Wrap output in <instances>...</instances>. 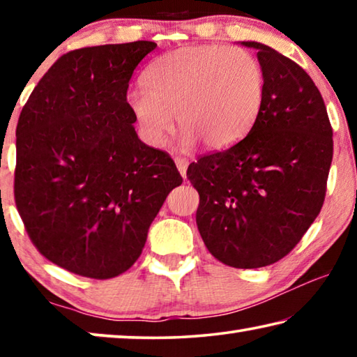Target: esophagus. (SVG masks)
<instances>
[{"label":"esophagus","instance_id":"1","mask_svg":"<svg viewBox=\"0 0 357 357\" xmlns=\"http://www.w3.org/2000/svg\"><path fill=\"white\" fill-rule=\"evenodd\" d=\"M174 164H176L181 176L185 179V172H187V165H189V162H187L184 157H174Z\"/></svg>","mask_w":357,"mask_h":357}]
</instances>
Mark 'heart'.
Segmentation results:
<instances>
[{"label": "heart", "instance_id": "obj_1", "mask_svg": "<svg viewBox=\"0 0 357 357\" xmlns=\"http://www.w3.org/2000/svg\"><path fill=\"white\" fill-rule=\"evenodd\" d=\"M144 89L128 94V107L144 142L162 146L176 113L181 148L202 140L225 149L249 134L261 113L266 77L258 59L239 47L189 45L149 64Z\"/></svg>", "mask_w": 357, "mask_h": 357}]
</instances>
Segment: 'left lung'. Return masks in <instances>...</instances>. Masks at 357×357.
<instances>
[{
  "mask_svg": "<svg viewBox=\"0 0 357 357\" xmlns=\"http://www.w3.org/2000/svg\"><path fill=\"white\" fill-rule=\"evenodd\" d=\"M261 113L243 140L187 168L197 227L211 255L239 269L279 261L321 211L334 153L328 110L310 75L259 42Z\"/></svg>",
  "mask_w": 357,
  "mask_h": 357,
  "instance_id": "left-lung-1",
  "label": "left lung"
}]
</instances>
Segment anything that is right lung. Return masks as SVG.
Returning <instances> with one entry per match:
<instances>
[{"label":"right lung","mask_w":357,"mask_h":357,"mask_svg":"<svg viewBox=\"0 0 357 357\" xmlns=\"http://www.w3.org/2000/svg\"><path fill=\"white\" fill-rule=\"evenodd\" d=\"M155 42L84 47L45 72L17 124L14 197L42 255L89 279L134 264L183 178L138 138L128 107L135 68Z\"/></svg>","instance_id":"right-lung-1"}]
</instances>
